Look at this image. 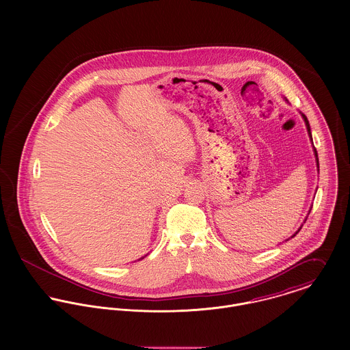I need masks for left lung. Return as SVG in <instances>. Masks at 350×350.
Segmentation results:
<instances>
[{
    "mask_svg": "<svg viewBox=\"0 0 350 350\" xmlns=\"http://www.w3.org/2000/svg\"><path fill=\"white\" fill-rule=\"evenodd\" d=\"M301 117H303V120H304V124H306V128H307V133H308V136H310V140L312 142V137H311V129H310V124H308V120H307V117H306L304 114H301ZM314 154H315V160H317V167H318V171H319V161H318V153H317V150H315V148H314ZM304 222H306V221H304ZM300 229H301V228H299V229H298V232H295V234H294V236H297V234L299 233ZM294 236H293V237H294ZM293 237H291V239H293Z\"/></svg>",
    "mask_w": 350,
    "mask_h": 350,
    "instance_id": "obj_1",
    "label": "left lung"
}]
</instances>
